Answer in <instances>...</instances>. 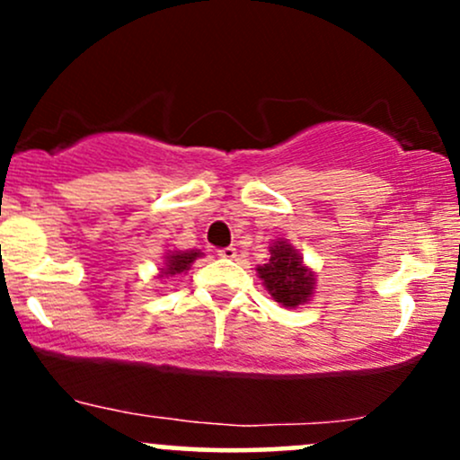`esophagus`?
Listing matches in <instances>:
<instances>
[{
	"label": "esophagus",
	"instance_id": "esophagus-1",
	"mask_svg": "<svg viewBox=\"0 0 460 460\" xmlns=\"http://www.w3.org/2000/svg\"><path fill=\"white\" fill-rule=\"evenodd\" d=\"M235 255H237V251L234 246H225L218 251V257H223V260H234Z\"/></svg>",
	"mask_w": 460,
	"mask_h": 460
}]
</instances>
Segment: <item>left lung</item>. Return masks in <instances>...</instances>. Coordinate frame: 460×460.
<instances>
[{"mask_svg": "<svg viewBox=\"0 0 460 460\" xmlns=\"http://www.w3.org/2000/svg\"><path fill=\"white\" fill-rule=\"evenodd\" d=\"M263 285L285 307L303 305L314 292V274L303 266V257L288 242H272L270 260L257 268Z\"/></svg>", "mask_w": 460, "mask_h": 460, "instance_id": "left-lung-1", "label": "left lung"}]
</instances>
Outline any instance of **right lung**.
Returning <instances> with one entry per match:
<instances>
[{
	"label": "right lung",
	"mask_w": 460,
	"mask_h": 460,
	"mask_svg": "<svg viewBox=\"0 0 460 460\" xmlns=\"http://www.w3.org/2000/svg\"><path fill=\"white\" fill-rule=\"evenodd\" d=\"M197 257H200V252L197 251H188V252H172V255H166V270L164 274H181L186 272Z\"/></svg>",
	"instance_id": "1"
}]
</instances>
